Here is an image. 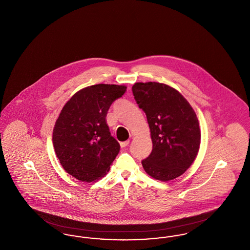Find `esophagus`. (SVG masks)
Masks as SVG:
<instances>
[{
    "instance_id": "1",
    "label": "esophagus",
    "mask_w": 250,
    "mask_h": 250,
    "mask_svg": "<svg viewBox=\"0 0 250 250\" xmlns=\"http://www.w3.org/2000/svg\"><path fill=\"white\" fill-rule=\"evenodd\" d=\"M129 144V141H126V142H123V143H120V145H121V147H126L127 145Z\"/></svg>"
}]
</instances>
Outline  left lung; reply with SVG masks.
Segmentation results:
<instances>
[{
	"label": "left lung",
	"mask_w": 250,
	"mask_h": 250,
	"mask_svg": "<svg viewBox=\"0 0 250 250\" xmlns=\"http://www.w3.org/2000/svg\"><path fill=\"white\" fill-rule=\"evenodd\" d=\"M134 97L146 114L153 150L142 161L151 177L162 182L181 176L192 165L201 144L196 112L178 91L159 83H136Z\"/></svg>",
	"instance_id": "8db88e82"
}]
</instances>
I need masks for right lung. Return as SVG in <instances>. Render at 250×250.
I'll list each match as a JSON object with an SVG mask.
<instances>
[{
    "label": "right lung",
    "mask_w": 250,
    "mask_h": 250,
    "mask_svg": "<svg viewBox=\"0 0 250 250\" xmlns=\"http://www.w3.org/2000/svg\"><path fill=\"white\" fill-rule=\"evenodd\" d=\"M126 86L95 84L74 94L56 120L52 143L63 169L82 182H95L109 170L120 144L111 137L107 110Z\"/></svg>",
    "instance_id": "add662e5"
}]
</instances>
